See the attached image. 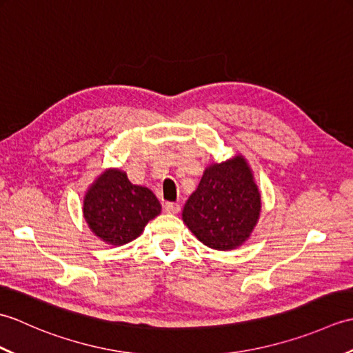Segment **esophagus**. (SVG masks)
I'll use <instances>...</instances> for the list:
<instances>
[{
  "mask_svg": "<svg viewBox=\"0 0 353 353\" xmlns=\"http://www.w3.org/2000/svg\"><path fill=\"white\" fill-rule=\"evenodd\" d=\"M163 209H165V212H168V214H177L179 211H181V205L168 201V203L163 205Z\"/></svg>",
  "mask_w": 353,
  "mask_h": 353,
  "instance_id": "1",
  "label": "esophagus"
}]
</instances>
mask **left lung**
Listing matches in <instances>:
<instances>
[{
  "label": "left lung",
  "mask_w": 353,
  "mask_h": 353,
  "mask_svg": "<svg viewBox=\"0 0 353 353\" xmlns=\"http://www.w3.org/2000/svg\"><path fill=\"white\" fill-rule=\"evenodd\" d=\"M261 211V196L244 157L206 168L183 208V221L201 243L230 250L250 236Z\"/></svg>",
  "instance_id": "8db88e82"
}]
</instances>
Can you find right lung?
<instances>
[{
	"label": "right lung",
	"mask_w": 353,
	"mask_h": 353,
	"mask_svg": "<svg viewBox=\"0 0 353 353\" xmlns=\"http://www.w3.org/2000/svg\"><path fill=\"white\" fill-rule=\"evenodd\" d=\"M83 212L97 236L123 245L141 235L161 212V203L150 190L130 183L125 172L109 170L88 191Z\"/></svg>",
	"instance_id": "1"
}]
</instances>
